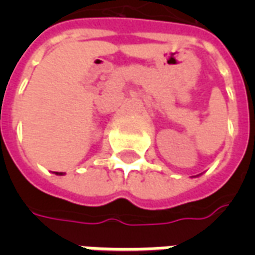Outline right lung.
I'll list each match as a JSON object with an SVG mask.
<instances>
[{
	"label": "right lung",
	"instance_id": "right-lung-1",
	"mask_svg": "<svg viewBox=\"0 0 255 255\" xmlns=\"http://www.w3.org/2000/svg\"><path fill=\"white\" fill-rule=\"evenodd\" d=\"M56 173H57V175H63V172H56Z\"/></svg>",
	"mask_w": 255,
	"mask_h": 255
}]
</instances>
